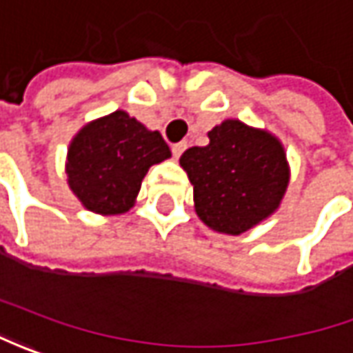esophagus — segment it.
<instances>
[{
    "label": "esophagus",
    "mask_w": 353,
    "mask_h": 353,
    "mask_svg": "<svg viewBox=\"0 0 353 353\" xmlns=\"http://www.w3.org/2000/svg\"><path fill=\"white\" fill-rule=\"evenodd\" d=\"M185 148H188V142H177L172 146V154H174V158H179L181 154L185 152Z\"/></svg>",
    "instance_id": "esophagus-1"
}]
</instances>
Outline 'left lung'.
Instances as JSON below:
<instances>
[{
	"instance_id": "obj_1",
	"label": "left lung",
	"mask_w": 353,
	"mask_h": 353,
	"mask_svg": "<svg viewBox=\"0 0 353 353\" xmlns=\"http://www.w3.org/2000/svg\"><path fill=\"white\" fill-rule=\"evenodd\" d=\"M207 146L179 158L193 185L195 213L214 232L238 236L279 209L291 179L281 140L265 128L225 119Z\"/></svg>"
}]
</instances>
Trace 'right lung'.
I'll use <instances>...</instances> for the list:
<instances>
[{
	"label": "right lung",
	"mask_w": 353,
	"mask_h": 353,
	"mask_svg": "<svg viewBox=\"0 0 353 353\" xmlns=\"http://www.w3.org/2000/svg\"><path fill=\"white\" fill-rule=\"evenodd\" d=\"M170 156L158 130L119 109L76 132L66 154L68 185L88 211L123 214L134 207L150 165Z\"/></svg>",
	"instance_id": "right-lung-1"
}]
</instances>
